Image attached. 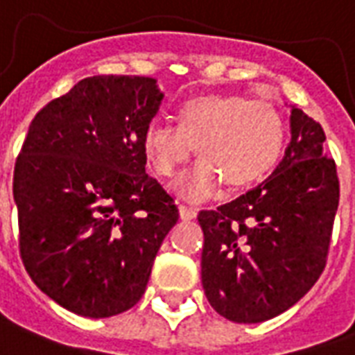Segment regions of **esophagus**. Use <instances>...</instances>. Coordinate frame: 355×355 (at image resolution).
I'll use <instances>...</instances> for the list:
<instances>
[{
    "label": "esophagus",
    "mask_w": 355,
    "mask_h": 355,
    "mask_svg": "<svg viewBox=\"0 0 355 355\" xmlns=\"http://www.w3.org/2000/svg\"><path fill=\"white\" fill-rule=\"evenodd\" d=\"M178 214H180V219H184V221H191V219L197 217V208L188 205H180L178 206Z\"/></svg>",
    "instance_id": "esophagus-1"
}]
</instances>
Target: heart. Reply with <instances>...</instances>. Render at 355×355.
I'll list each match as a JSON object with an SVG mask.
<instances>
[{
  "label": "heart",
  "instance_id": "obj_1",
  "mask_svg": "<svg viewBox=\"0 0 355 355\" xmlns=\"http://www.w3.org/2000/svg\"><path fill=\"white\" fill-rule=\"evenodd\" d=\"M286 134V119L272 103L205 94L178 105L177 125H147L141 150L158 177L171 178L197 145L202 160L184 173L177 188L188 199H206L223 180L230 189L261 180L280 160Z\"/></svg>",
  "mask_w": 355,
  "mask_h": 355
}]
</instances>
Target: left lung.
Listing matches in <instances>:
<instances>
[{
	"label": "left lung",
	"instance_id": "8db88e82",
	"mask_svg": "<svg viewBox=\"0 0 355 355\" xmlns=\"http://www.w3.org/2000/svg\"><path fill=\"white\" fill-rule=\"evenodd\" d=\"M324 130L291 108V141L267 180L217 210H202L200 278L211 308L243 324L263 322L300 300L326 267L339 206L336 162Z\"/></svg>",
	"mask_w": 355,
	"mask_h": 355
}]
</instances>
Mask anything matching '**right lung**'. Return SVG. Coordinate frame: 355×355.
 <instances>
[{
	"label": "right lung",
	"instance_id": "right-lung-1",
	"mask_svg": "<svg viewBox=\"0 0 355 355\" xmlns=\"http://www.w3.org/2000/svg\"><path fill=\"white\" fill-rule=\"evenodd\" d=\"M156 79L96 75L31 121L14 166L19 254L47 297L105 319L138 302L178 208L145 173Z\"/></svg>",
	"mask_w": 355,
	"mask_h": 355
}]
</instances>
